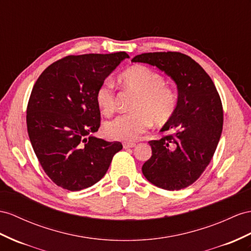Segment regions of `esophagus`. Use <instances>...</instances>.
<instances>
[{
  "label": "esophagus",
  "mask_w": 251,
  "mask_h": 251,
  "mask_svg": "<svg viewBox=\"0 0 251 251\" xmlns=\"http://www.w3.org/2000/svg\"><path fill=\"white\" fill-rule=\"evenodd\" d=\"M134 146H136V143H133V142H124L123 143V147L125 150L132 149V147H134Z\"/></svg>",
  "instance_id": "1"
}]
</instances>
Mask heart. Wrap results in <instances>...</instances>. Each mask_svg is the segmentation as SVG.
I'll return each instance as SVG.
<instances>
[{"label": "heart", "mask_w": 251, "mask_h": 251, "mask_svg": "<svg viewBox=\"0 0 251 251\" xmlns=\"http://www.w3.org/2000/svg\"><path fill=\"white\" fill-rule=\"evenodd\" d=\"M120 79L124 87L138 93L130 113L121 114L107 122L105 134L112 140L133 141L153 123L164 124L176 108V94L164 83V77L145 66H133L122 73ZM95 101L105 115L115 109V94L111 83L104 82L95 92Z\"/></svg>", "instance_id": "obj_1"}]
</instances>
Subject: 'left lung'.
I'll use <instances>...</instances> for the list:
<instances>
[{
  "label": "left lung",
  "mask_w": 251,
  "mask_h": 251,
  "mask_svg": "<svg viewBox=\"0 0 251 251\" xmlns=\"http://www.w3.org/2000/svg\"><path fill=\"white\" fill-rule=\"evenodd\" d=\"M132 62L149 63L176 82L174 113L161 128L170 134L150 141L151 157L142 166L145 178L164 190L189 187L209 165L223 130V106L211 77L188 55L144 53Z\"/></svg>",
  "instance_id": "obj_1"
}]
</instances>
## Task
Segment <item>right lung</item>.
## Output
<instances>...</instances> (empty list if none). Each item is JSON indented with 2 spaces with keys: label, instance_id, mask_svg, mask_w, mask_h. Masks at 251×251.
<instances>
[{
  "label": "right lung",
  "instance_id": "right-lung-1",
  "mask_svg": "<svg viewBox=\"0 0 251 251\" xmlns=\"http://www.w3.org/2000/svg\"><path fill=\"white\" fill-rule=\"evenodd\" d=\"M125 58V52L67 56L34 85L26 110L28 137L43 171L58 187H91L123 149L92 134L100 125L96 90Z\"/></svg>",
  "mask_w": 251,
  "mask_h": 251
}]
</instances>
